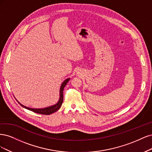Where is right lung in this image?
<instances>
[{
    "instance_id": "obj_1",
    "label": "right lung",
    "mask_w": 152,
    "mask_h": 152,
    "mask_svg": "<svg viewBox=\"0 0 152 152\" xmlns=\"http://www.w3.org/2000/svg\"><path fill=\"white\" fill-rule=\"evenodd\" d=\"M70 78H67L62 83V84L60 88V99L58 102H57V104H56V105L51 106V107H47V108H44V109H31V108H29V107H27L26 106H24L23 105L21 104L18 101V102L23 107L25 108L28 110H30L31 111H33L35 113L37 114H43V115H50L52 113H54L55 112H56L57 110H58L61 108V107L62 105V104L63 102V91H64V88L65 86L66 85V84L67 83V82L69 81Z\"/></svg>"
}]
</instances>
